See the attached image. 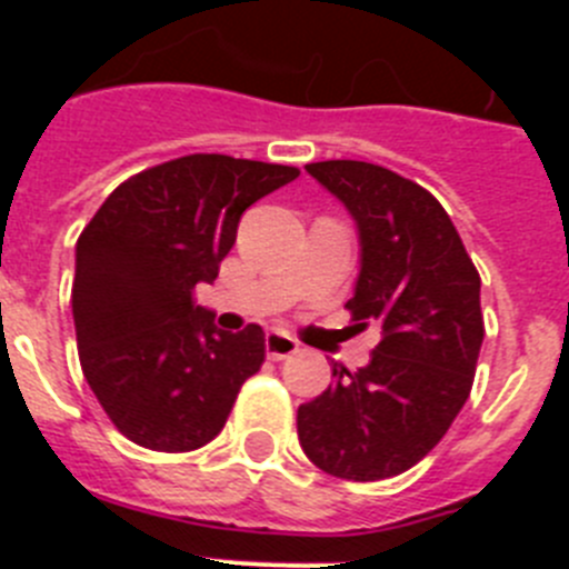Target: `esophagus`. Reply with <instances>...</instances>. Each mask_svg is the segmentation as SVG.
<instances>
[{
    "label": "esophagus",
    "instance_id": "34e87169",
    "mask_svg": "<svg viewBox=\"0 0 569 569\" xmlns=\"http://www.w3.org/2000/svg\"><path fill=\"white\" fill-rule=\"evenodd\" d=\"M264 350H268V359L281 361L288 359V356L299 353V341L293 336L281 333V330H270L268 339H264Z\"/></svg>",
    "mask_w": 569,
    "mask_h": 569
}]
</instances>
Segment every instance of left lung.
I'll return each instance as SVG.
<instances>
[{"instance_id":"left-lung-1","label":"left lung","mask_w":569,"mask_h":569,"mask_svg":"<svg viewBox=\"0 0 569 569\" xmlns=\"http://www.w3.org/2000/svg\"><path fill=\"white\" fill-rule=\"evenodd\" d=\"M356 219L361 270L345 308L381 330L370 365H333V381L299 407L301 450L347 481L419 465L470 396L485 341L479 270L430 190L353 159L305 164Z\"/></svg>"}]
</instances>
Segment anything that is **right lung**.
I'll list each match as a JSON object with an SVG mask.
<instances>
[{"mask_svg":"<svg viewBox=\"0 0 569 569\" xmlns=\"http://www.w3.org/2000/svg\"><path fill=\"white\" fill-rule=\"evenodd\" d=\"M296 176L290 164L190 153L130 176L82 230L70 293L79 361L133 445L199 450L259 373L264 330H219L193 290L219 276L241 213Z\"/></svg>","mask_w":569,"mask_h":569,"instance_id":"1","label":"right lung"}]
</instances>
